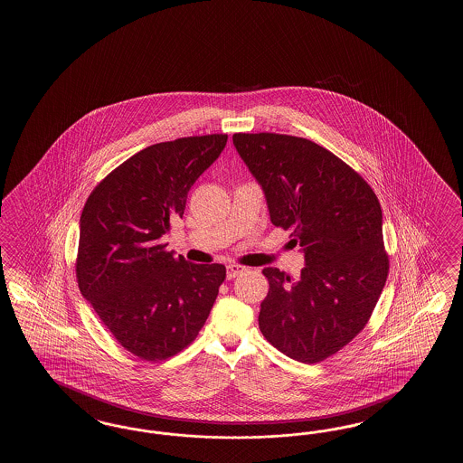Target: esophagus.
I'll use <instances>...</instances> for the list:
<instances>
[{"label": "esophagus", "instance_id": "obj_1", "mask_svg": "<svg viewBox=\"0 0 463 463\" xmlns=\"http://www.w3.org/2000/svg\"><path fill=\"white\" fill-rule=\"evenodd\" d=\"M246 268L241 265H228L227 266V278L228 279H233L236 276L245 273Z\"/></svg>", "mask_w": 463, "mask_h": 463}]
</instances>
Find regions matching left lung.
Segmentation results:
<instances>
[{
    "label": "left lung",
    "mask_w": 463,
    "mask_h": 463,
    "mask_svg": "<svg viewBox=\"0 0 463 463\" xmlns=\"http://www.w3.org/2000/svg\"><path fill=\"white\" fill-rule=\"evenodd\" d=\"M265 192L275 227L305 253L298 281L265 268L269 291L258 323L283 354L315 364L359 335L389 275L383 210L374 190L327 148L285 134H233Z\"/></svg>",
    "instance_id": "1"
}]
</instances>
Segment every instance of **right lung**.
<instances>
[{
  "label": "right lung",
  "instance_id": "1",
  "mask_svg": "<svg viewBox=\"0 0 463 463\" xmlns=\"http://www.w3.org/2000/svg\"><path fill=\"white\" fill-rule=\"evenodd\" d=\"M227 134L160 142L114 168L80 215L79 289L118 345L144 361L185 349L203 327L227 278L162 243L184 215L188 190L227 146Z\"/></svg>",
  "mask_w": 463,
  "mask_h": 463
}]
</instances>
